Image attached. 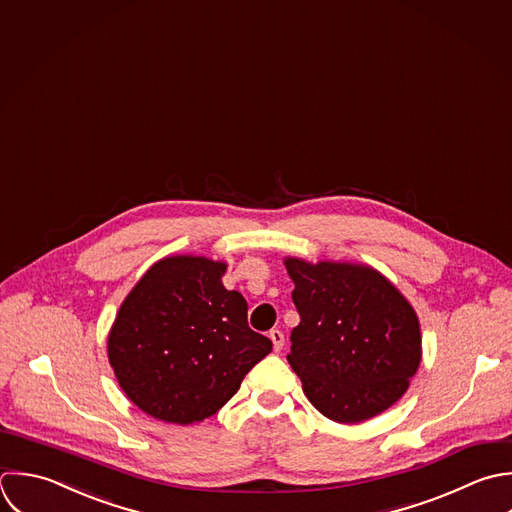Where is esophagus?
Masks as SVG:
<instances>
[{"instance_id":"34e87169","label":"esophagus","mask_w":512,"mask_h":512,"mask_svg":"<svg viewBox=\"0 0 512 512\" xmlns=\"http://www.w3.org/2000/svg\"><path fill=\"white\" fill-rule=\"evenodd\" d=\"M269 339L273 341V349L279 353L285 345V335L279 329H273V331H269Z\"/></svg>"}]
</instances>
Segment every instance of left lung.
Here are the masks:
<instances>
[{
    "instance_id": "1",
    "label": "left lung",
    "mask_w": 512,
    "mask_h": 512,
    "mask_svg": "<svg viewBox=\"0 0 512 512\" xmlns=\"http://www.w3.org/2000/svg\"><path fill=\"white\" fill-rule=\"evenodd\" d=\"M285 265L301 317L287 361L313 407L353 425L395 405L421 363V329L409 301L371 267Z\"/></svg>"
}]
</instances>
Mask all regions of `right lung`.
<instances>
[{
    "instance_id": "add662e5",
    "label": "right lung",
    "mask_w": 512,
    "mask_h": 512,
    "mask_svg": "<svg viewBox=\"0 0 512 512\" xmlns=\"http://www.w3.org/2000/svg\"><path fill=\"white\" fill-rule=\"evenodd\" d=\"M225 263L157 261L127 295L107 341L123 393L147 415L189 425L215 415L273 343L247 323V301L221 283Z\"/></svg>"
}]
</instances>
